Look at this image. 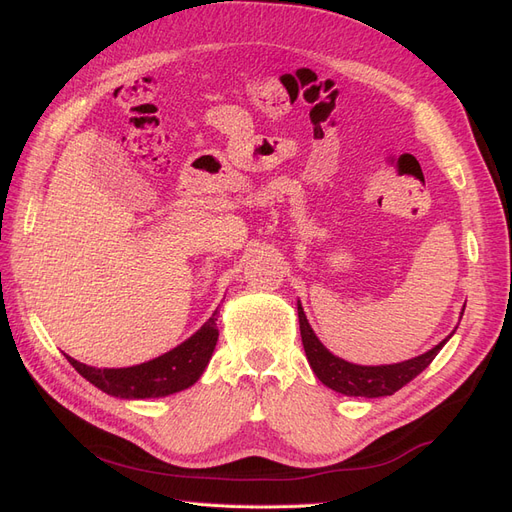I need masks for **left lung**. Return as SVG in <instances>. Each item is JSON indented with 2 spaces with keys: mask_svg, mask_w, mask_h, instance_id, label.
Wrapping results in <instances>:
<instances>
[{
  "mask_svg": "<svg viewBox=\"0 0 512 512\" xmlns=\"http://www.w3.org/2000/svg\"><path fill=\"white\" fill-rule=\"evenodd\" d=\"M461 315H464V312H461ZM298 317L302 344L312 372L317 374V378L325 387L344 395H355V398H381V395H391L402 389L406 383L412 381V378L419 376L427 366H430L438 351L447 344V340H442L432 351H427L415 359L402 361V364L355 366L325 349L321 340L315 336V332H312V327L302 310V304H298Z\"/></svg>",
  "mask_w": 512,
  "mask_h": 512,
  "instance_id": "obj_1",
  "label": "left lung"
}]
</instances>
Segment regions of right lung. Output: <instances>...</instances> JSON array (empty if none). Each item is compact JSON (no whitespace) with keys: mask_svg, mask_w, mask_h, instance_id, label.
<instances>
[{"mask_svg":"<svg viewBox=\"0 0 512 512\" xmlns=\"http://www.w3.org/2000/svg\"><path fill=\"white\" fill-rule=\"evenodd\" d=\"M219 340L217 329V310L197 332L170 353L161 355L153 361H146L131 368H91L80 361L68 357L70 364L80 376H85L97 389L106 391L114 398L125 400H144V398H163L176 391L191 387L202 376L204 368L212 357L214 346Z\"/></svg>","mask_w":512,"mask_h":512,"instance_id":"1","label":"right lung"}]
</instances>
